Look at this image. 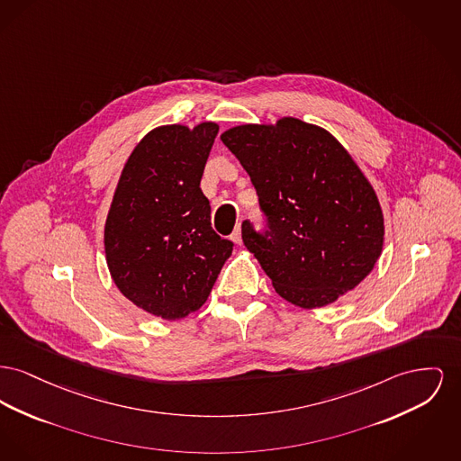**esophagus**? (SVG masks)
<instances>
[{
	"mask_svg": "<svg viewBox=\"0 0 461 461\" xmlns=\"http://www.w3.org/2000/svg\"><path fill=\"white\" fill-rule=\"evenodd\" d=\"M231 240L235 242V244H242V224L239 222L237 224V228L233 230V233H231Z\"/></svg>",
	"mask_w": 461,
	"mask_h": 461,
	"instance_id": "obj_1",
	"label": "esophagus"
}]
</instances>
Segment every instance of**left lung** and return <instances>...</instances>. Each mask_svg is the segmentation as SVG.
Listing matches in <instances>:
<instances>
[{"instance_id":"left-lung-1","label":"left lung","mask_w":461,"mask_h":461,"mask_svg":"<svg viewBox=\"0 0 461 461\" xmlns=\"http://www.w3.org/2000/svg\"><path fill=\"white\" fill-rule=\"evenodd\" d=\"M258 191L270 231L245 221L244 244L280 298L322 308L375 268L384 242L378 194L347 148L319 125L284 116L221 134Z\"/></svg>"}]
</instances>
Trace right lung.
Masks as SVG:
<instances>
[{"label":"right lung","mask_w":461,"mask_h":461,"mask_svg":"<svg viewBox=\"0 0 461 461\" xmlns=\"http://www.w3.org/2000/svg\"><path fill=\"white\" fill-rule=\"evenodd\" d=\"M219 125L149 131L123 165L104 224L120 293L146 313L179 321L207 301L233 244L211 226L200 181Z\"/></svg>","instance_id":"right-lung-1"}]
</instances>
